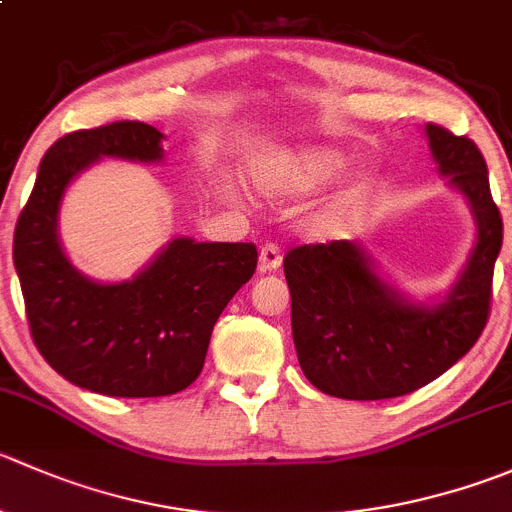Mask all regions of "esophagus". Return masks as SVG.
Instances as JSON below:
<instances>
[{
	"mask_svg": "<svg viewBox=\"0 0 512 512\" xmlns=\"http://www.w3.org/2000/svg\"><path fill=\"white\" fill-rule=\"evenodd\" d=\"M280 265H282L280 247H277L275 242H265L260 250V270L270 272V270H277Z\"/></svg>",
	"mask_w": 512,
	"mask_h": 512,
	"instance_id": "obj_1",
	"label": "esophagus"
}]
</instances>
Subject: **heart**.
<instances>
[{"label":"heart","instance_id":"obj_1","mask_svg":"<svg viewBox=\"0 0 512 512\" xmlns=\"http://www.w3.org/2000/svg\"><path fill=\"white\" fill-rule=\"evenodd\" d=\"M340 165L342 160L335 152L307 147V150L287 152V155L262 165V170L257 172V185L267 195H302V192L325 185L340 170ZM352 200H355L352 192H340L332 197L317 215V225L325 227L340 222L350 210Z\"/></svg>","mask_w":512,"mask_h":512}]
</instances>
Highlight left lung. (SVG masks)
<instances>
[{"mask_svg": "<svg viewBox=\"0 0 512 512\" xmlns=\"http://www.w3.org/2000/svg\"><path fill=\"white\" fill-rule=\"evenodd\" d=\"M435 162L468 197L478 242L460 280L438 307H415L372 270L347 240L292 247L285 255L292 337L307 380L342 400H388L415 393L455 365L483 335L503 217L490 195L488 165L468 135L425 127Z\"/></svg>", "mask_w": 512, "mask_h": 512, "instance_id": "obj_1", "label": "left lung"}]
</instances>
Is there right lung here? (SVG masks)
Here are the masks:
<instances>
[{
  "instance_id": "1",
  "label": "right lung",
  "mask_w": 512,
  "mask_h": 512,
  "mask_svg": "<svg viewBox=\"0 0 512 512\" xmlns=\"http://www.w3.org/2000/svg\"><path fill=\"white\" fill-rule=\"evenodd\" d=\"M162 132L109 122L59 137L14 230V267L29 332L44 360L79 388L109 398H162L190 388L205 365L217 317L255 275L252 242L172 240L132 282L79 275L57 240L64 187L99 157L155 162Z\"/></svg>"
}]
</instances>
